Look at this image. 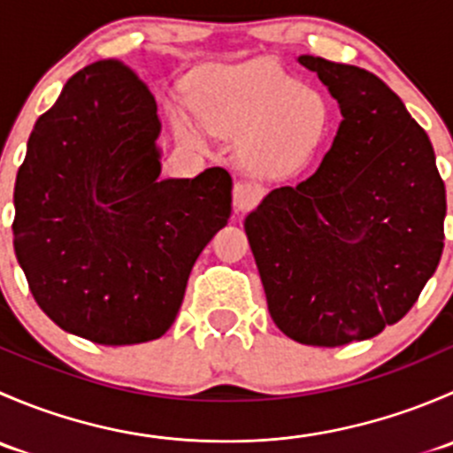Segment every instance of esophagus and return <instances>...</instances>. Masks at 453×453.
Segmentation results:
<instances>
[{
	"label": "esophagus",
	"mask_w": 453,
	"mask_h": 453,
	"mask_svg": "<svg viewBox=\"0 0 453 453\" xmlns=\"http://www.w3.org/2000/svg\"><path fill=\"white\" fill-rule=\"evenodd\" d=\"M260 197H263V190H260V186L252 184V181H239V184H234V208L241 210V212L258 203Z\"/></svg>",
	"instance_id": "esophagus-1"
}]
</instances>
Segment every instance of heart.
<instances>
[{
  "label": "heart",
  "instance_id": "b5f03b06",
  "mask_svg": "<svg viewBox=\"0 0 453 453\" xmlns=\"http://www.w3.org/2000/svg\"><path fill=\"white\" fill-rule=\"evenodd\" d=\"M193 104L208 129L241 134L239 157L265 175L307 162L322 146L331 125L326 98L273 58L205 72ZM177 129L186 140H197L184 118H177Z\"/></svg>",
  "mask_w": 453,
  "mask_h": 453
}]
</instances>
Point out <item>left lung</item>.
Wrapping results in <instances>:
<instances>
[{"mask_svg":"<svg viewBox=\"0 0 453 453\" xmlns=\"http://www.w3.org/2000/svg\"><path fill=\"white\" fill-rule=\"evenodd\" d=\"M344 120L322 164L245 219L269 315L291 340L344 346L412 309L445 241L432 142L370 72L303 54Z\"/></svg>","mask_w":453,"mask_h":453,"instance_id":"obj_1","label":"left lung"}]
</instances>
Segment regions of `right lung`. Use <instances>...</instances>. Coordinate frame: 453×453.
Returning a JSON list of instances; mask_svg holds the SVG:
<instances>
[{"instance_id": "right-lung-1", "label": "right lung", "mask_w": 453, "mask_h": 453, "mask_svg": "<svg viewBox=\"0 0 453 453\" xmlns=\"http://www.w3.org/2000/svg\"><path fill=\"white\" fill-rule=\"evenodd\" d=\"M157 104L96 61L36 120L15 181V254L41 311L104 346L162 337L190 269L232 212V177L159 180Z\"/></svg>"}]
</instances>
